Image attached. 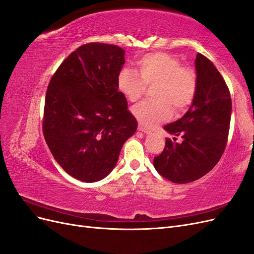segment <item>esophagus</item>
<instances>
[{
	"label": "esophagus",
	"mask_w": 254,
	"mask_h": 254,
	"mask_svg": "<svg viewBox=\"0 0 254 254\" xmlns=\"http://www.w3.org/2000/svg\"><path fill=\"white\" fill-rule=\"evenodd\" d=\"M137 130H139V131H142V132H144V133H147V134L151 132L148 128L144 127L143 125H139V126H137Z\"/></svg>",
	"instance_id": "34e87169"
}]
</instances>
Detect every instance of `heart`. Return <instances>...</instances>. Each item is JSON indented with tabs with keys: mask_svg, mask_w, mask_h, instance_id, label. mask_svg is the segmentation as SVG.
Wrapping results in <instances>:
<instances>
[{
	"mask_svg": "<svg viewBox=\"0 0 254 254\" xmlns=\"http://www.w3.org/2000/svg\"><path fill=\"white\" fill-rule=\"evenodd\" d=\"M137 73L123 68L118 75V89L128 101L139 99L146 86H155V101H144L132 107L133 118L146 127L155 126L171 117L173 106L182 112L193 103L197 92L195 72L181 65L178 58L167 53L147 54L137 60Z\"/></svg>",
	"mask_w": 254,
	"mask_h": 254,
	"instance_id": "obj_1",
	"label": "heart"
}]
</instances>
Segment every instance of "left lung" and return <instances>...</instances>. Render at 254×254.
I'll return each instance as SVG.
<instances>
[{"instance_id":"1","label":"left lung","mask_w":254,"mask_h":254,"mask_svg":"<svg viewBox=\"0 0 254 254\" xmlns=\"http://www.w3.org/2000/svg\"><path fill=\"white\" fill-rule=\"evenodd\" d=\"M197 92L188 112L164 129L182 142L166 139L153 158L157 172L174 183H189L209 173L225 151L232 102L227 84L211 60L197 54ZM176 141V137H174Z\"/></svg>"}]
</instances>
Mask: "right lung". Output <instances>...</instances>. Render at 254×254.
Masks as SVG:
<instances>
[{"instance_id": "1", "label": "right lung", "mask_w": 254, "mask_h": 254, "mask_svg": "<svg viewBox=\"0 0 254 254\" xmlns=\"http://www.w3.org/2000/svg\"><path fill=\"white\" fill-rule=\"evenodd\" d=\"M118 45L88 43L53 75L45 96L43 134L57 163L73 178L96 182L118 163L137 122L118 90L125 64Z\"/></svg>"}]
</instances>
